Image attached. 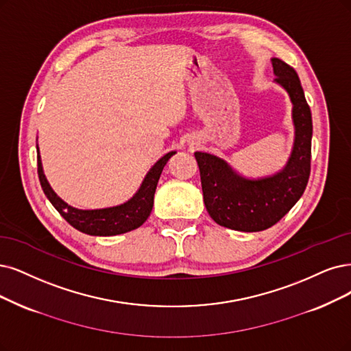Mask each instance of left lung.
I'll list each match as a JSON object with an SVG mask.
<instances>
[{
  "label": "left lung",
  "mask_w": 351,
  "mask_h": 351,
  "mask_svg": "<svg viewBox=\"0 0 351 351\" xmlns=\"http://www.w3.org/2000/svg\"><path fill=\"white\" fill-rule=\"evenodd\" d=\"M275 82L292 102L295 138L289 159L279 172L263 178H245L224 159L195 152L206 211L219 226L245 231H263L275 226L300 201L311 172L313 117L298 73L288 63L271 58Z\"/></svg>",
  "instance_id": "left-lung-1"
}]
</instances>
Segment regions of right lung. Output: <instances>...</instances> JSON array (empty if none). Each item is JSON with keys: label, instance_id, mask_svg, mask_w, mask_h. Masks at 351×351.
Returning a JSON list of instances; mask_svg holds the SVG:
<instances>
[{"label": "right lung", "instance_id": "add662e5", "mask_svg": "<svg viewBox=\"0 0 351 351\" xmlns=\"http://www.w3.org/2000/svg\"><path fill=\"white\" fill-rule=\"evenodd\" d=\"M37 147V173L40 179L45 195L55 206L58 213L66 219V221L76 230L89 236H117L138 228L149 218L153 208V198L156 186H158L159 178L165 165L176 152H169L163 158L156 162L147 175L143 179L138 191L124 204L108 206V208L99 210H77L75 206L68 205L62 198L56 195L51 189L43 172L40 152Z\"/></svg>", "mask_w": 351, "mask_h": 351}]
</instances>
